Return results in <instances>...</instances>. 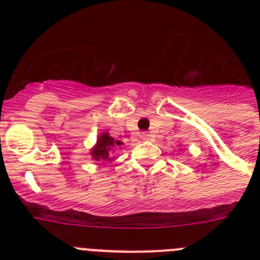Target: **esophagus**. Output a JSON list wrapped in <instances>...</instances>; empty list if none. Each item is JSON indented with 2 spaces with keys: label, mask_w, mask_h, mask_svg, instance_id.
<instances>
[{
  "label": "esophagus",
  "mask_w": 260,
  "mask_h": 260,
  "mask_svg": "<svg viewBox=\"0 0 260 260\" xmlns=\"http://www.w3.org/2000/svg\"><path fill=\"white\" fill-rule=\"evenodd\" d=\"M142 139H144V141H150L151 138H152V135L150 134V133H142Z\"/></svg>",
  "instance_id": "1"
}]
</instances>
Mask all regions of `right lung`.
<instances>
[{
    "mask_svg": "<svg viewBox=\"0 0 260 260\" xmlns=\"http://www.w3.org/2000/svg\"><path fill=\"white\" fill-rule=\"evenodd\" d=\"M122 142L116 141L109 135V133H102L99 135L95 147L91 150V156L96 161H112L114 151L122 146Z\"/></svg>",
    "mask_w": 260,
    "mask_h": 260,
    "instance_id": "add662e5",
    "label": "right lung"
}]
</instances>
